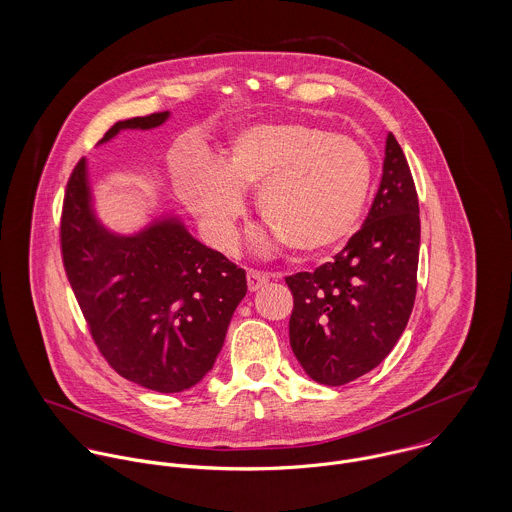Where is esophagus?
<instances>
[{
    "instance_id": "obj_1",
    "label": "esophagus",
    "mask_w": 512,
    "mask_h": 512,
    "mask_svg": "<svg viewBox=\"0 0 512 512\" xmlns=\"http://www.w3.org/2000/svg\"><path fill=\"white\" fill-rule=\"evenodd\" d=\"M246 280H248V290L256 292L258 288H262L270 280V274L268 272H260V270H248Z\"/></svg>"
}]
</instances>
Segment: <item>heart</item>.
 Masks as SVG:
<instances>
[{
    "label": "heart",
    "mask_w": 512,
    "mask_h": 512,
    "mask_svg": "<svg viewBox=\"0 0 512 512\" xmlns=\"http://www.w3.org/2000/svg\"><path fill=\"white\" fill-rule=\"evenodd\" d=\"M372 185V159L349 134L307 122H268L236 132L219 167L179 171L177 191L211 240L230 248L244 215V189L258 187L262 220L295 252L317 254L357 228Z\"/></svg>",
    "instance_id": "1"
}]
</instances>
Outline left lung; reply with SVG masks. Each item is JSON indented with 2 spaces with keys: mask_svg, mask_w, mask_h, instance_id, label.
Here are the masks:
<instances>
[{
  "mask_svg": "<svg viewBox=\"0 0 512 512\" xmlns=\"http://www.w3.org/2000/svg\"><path fill=\"white\" fill-rule=\"evenodd\" d=\"M420 205L410 165L392 134L365 224L315 272L286 278L290 345L319 384L341 386L380 365L404 333L418 286Z\"/></svg>",
  "mask_w": 512,
  "mask_h": 512,
  "instance_id": "obj_1",
  "label": "left lung"
}]
</instances>
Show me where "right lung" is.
I'll return each instance as SVG.
<instances>
[{
	"label": "right lung",
	"instance_id": "1",
	"mask_svg": "<svg viewBox=\"0 0 512 512\" xmlns=\"http://www.w3.org/2000/svg\"><path fill=\"white\" fill-rule=\"evenodd\" d=\"M169 112L116 122L161 126ZM63 266L100 355L120 376L163 394L195 386L217 361L246 295V272L175 219L134 236L108 232L92 211L86 161L74 165L61 215Z\"/></svg>",
	"mask_w": 512,
	"mask_h": 512
}]
</instances>
